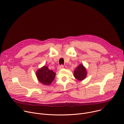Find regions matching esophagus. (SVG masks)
<instances>
[{"instance_id":"34e87169","label":"esophagus","mask_w":124,"mask_h":124,"mask_svg":"<svg viewBox=\"0 0 124 124\" xmlns=\"http://www.w3.org/2000/svg\"><path fill=\"white\" fill-rule=\"evenodd\" d=\"M64 67V66L63 65H60L59 67H58V69L59 70H61V69H62V68H63Z\"/></svg>"}]
</instances>
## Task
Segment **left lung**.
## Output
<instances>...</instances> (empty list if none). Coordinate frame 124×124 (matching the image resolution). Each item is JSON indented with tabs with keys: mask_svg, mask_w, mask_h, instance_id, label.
<instances>
[{
	"mask_svg": "<svg viewBox=\"0 0 124 124\" xmlns=\"http://www.w3.org/2000/svg\"><path fill=\"white\" fill-rule=\"evenodd\" d=\"M87 75V71L86 68L82 64H80L74 70V77L79 80H84Z\"/></svg>",
	"mask_w": 124,
	"mask_h": 124,
	"instance_id": "left-lung-1",
	"label": "left lung"
}]
</instances>
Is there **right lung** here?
Here are the masks:
<instances>
[{"mask_svg":"<svg viewBox=\"0 0 124 124\" xmlns=\"http://www.w3.org/2000/svg\"><path fill=\"white\" fill-rule=\"evenodd\" d=\"M56 73L48 67L44 66L36 72V76L38 81L42 84L49 85L53 81Z\"/></svg>","mask_w":124,"mask_h":124,"instance_id":"add662e5","label":"right lung"}]
</instances>
